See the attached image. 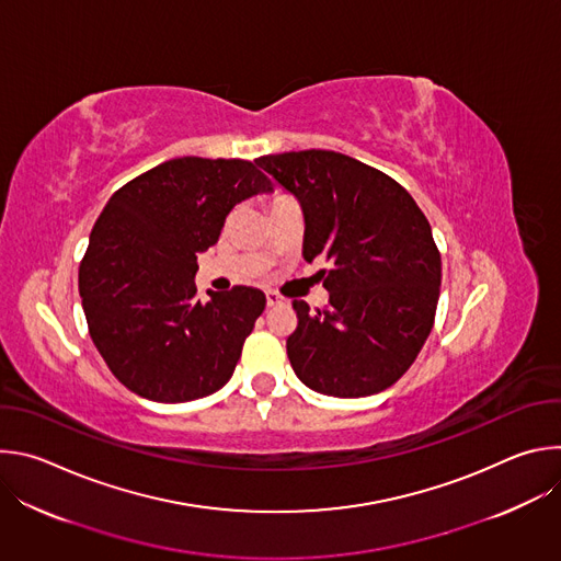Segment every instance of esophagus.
<instances>
[{"label": "esophagus", "instance_id": "esophagus-1", "mask_svg": "<svg viewBox=\"0 0 561 561\" xmlns=\"http://www.w3.org/2000/svg\"><path fill=\"white\" fill-rule=\"evenodd\" d=\"M286 299L279 295V293H275V290H266V304L268 306H282Z\"/></svg>", "mask_w": 561, "mask_h": 561}]
</instances>
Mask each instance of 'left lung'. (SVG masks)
I'll return each instance as SVG.
<instances>
[{
    "mask_svg": "<svg viewBox=\"0 0 561 561\" xmlns=\"http://www.w3.org/2000/svg\"><path fill=\"white\" fill-rule=\"evenodd\" d=\"M304 210V260L319 271L327 308L295 299L286 340L295 375L333 397H366L392 386L431 335L442 257L431 224L404 186L335 150L257 157Z\"/></svg>",
    "mask_w": 561,
    "mask_h": 561,
    "instance_id": "obj_1",
    "label": "left lung"
}]
</instances>
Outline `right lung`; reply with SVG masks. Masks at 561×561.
Segmentation results:
<instances>
[{
    "label": "right lung",
    "mask_w": 561,
    "mask_h": 561,
    "mask_svg": "<svg viewBox=\"0 0 561 561\" xmlns=\"http://www.w3.org/2000/svg\"><path fill=\"white\" fill-rule=\"evenodd\" d=\"M271 191L247 159L178 157L108 199L79 264V295L93 344L128 390L180 404L230 379L266 295L232 286L197 301V255L239 202Z\"/></svg>",
    "instance_id": "add662e5"
}]
</instances>
